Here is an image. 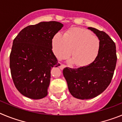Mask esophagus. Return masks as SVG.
Wrapping results in <instances>:
<instances>
[{
  "label": "esophagus",
  "mask_w": 122,
  "mask_h": 122,
  "mask_svg": "<svg viewBox=\"0 0 122 122\" xmlns=\"http://www.w3.org/2000/svg\"><path fill=\"white\" fill-rule=\"evenodd\" d=\"M65 66H65V65L62 64V63H60V66H59V68H60V70H63V69L64 68Z\"/></svg>",
  "instance_id": "obj_1"
}]
</instances>
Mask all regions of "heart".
Instances as JSON below:
<instances>
[{
    "label": "heart",
    "instance_id": "b5f03b06",
    "mask_svg": "<svg viewBox=\"0 0 122 122\" xmlns=\"http://www.w3.org/2000/svg\"><path fill=\"white\" fill-rule=\"evenodd\" d=\"M52 50L59 59L73 57L72 62L85 67L94 63L100 52V40L89 31L79 28H71L65 35L57 33L53 37ZM72 52H71V51Z\"/></svg>",
    "mask_w": 122,
    "mask_h": 122
}]
</instances>
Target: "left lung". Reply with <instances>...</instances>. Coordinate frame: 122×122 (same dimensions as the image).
Here are the masks:
<instances>
[{
    "label": "left lung",
    "mask_w": 122,
    "mask_h": 122,
    "mask_svg": "<svg viewBox=\"0 0 122 122\" xmlns=\"http://www.w3.org/2000/svg\"><path fill=\"white\" fill-rule=\"evenodd\" d=\"M88 29L100 40L101 49L97 59L88 66L66 67L63 70L70 93L81 100L93 98L106 89L111 82L117 59L116 44L107 33L93 27Z\"/></svg>",
    "instance_id": "1"
}]
</instances>
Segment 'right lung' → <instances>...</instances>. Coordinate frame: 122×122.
I'll list each match as a JSON object with an SVG mask.
<instances>
[{"mask_svg": "<svg viewBox=\"0 0 122 122\" xmlns=\"http://www.w3.org/2000/svg\"><path fill=\"white\" fill-rule=\"evenodd\" d=\"M63 25L41 22L24 28L13 42L10 68L15 87L33 100L45 98L50 84L51 70L60 64L52 51V40Z\"/></svg>", "mask_w": 122, "mask_h": 122, "instance_id": "obj_1", "label": "right lung"}]
</instances>
